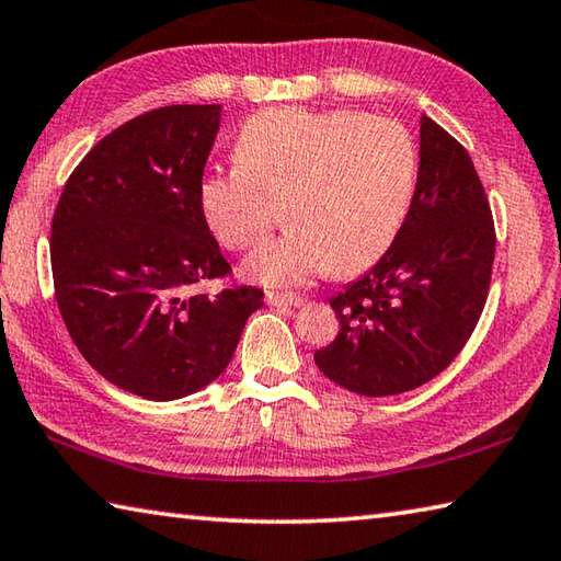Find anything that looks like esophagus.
Segmentation results:
<instances>
[{
    "instance_id": "1",
    "label": "esophagus",
    "mask_w": 561,
    "mask_h": 561,
    "mask_svg": "<svg viewBox=\"0 0 561 561\" xmlns=\"http://www.w3.org/2000/svg\"><path fill=\"white\" fill-rule=\"evenodd\" d=\"M267 301L272 304V307H277V309L301 307V304H304V299L299 297V294H277V291H270L267 294Z\"/></svg>"
}]
</instances>
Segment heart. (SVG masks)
Returning <instances> with one entry per match:
<instances>
[{
    "instance_id": "b5f03b06",
    "label": "heart",
    "mask_w": 561,
    "mask_h": 561,
    "mask_svg": "<svg viewBox=\"0 0 561 561\" xmlns=\"http://www.w3.org/2000/svg\"><path fill=\"white\" fill-rule=\"evenodd\" d=\"M413 138L401 123L358 111L272 108L247 118L234 165L201 183V207L227 250L282 240L254 254L250 274L289 287L331 267L356 274L383 257L411 210Z\"/></svg>"
}]
</instances>
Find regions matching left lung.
<instances>
[{
  "instance_id": "left-lung-1",
  "label": "left lung",
  "mask_w": 561,
  "mask_h": 561,
  "mask_svg": "<svg viewBox=\"0 0 561 561\" xmlns=\"http://www.w3.org/2000/svg\"><path fill=\"white\" fill-rule=\"evenodd\" d=\"M492 262L495 222L478 170L423 116L411 210L371 272L329 301L339 336L314 354L321 374L371 398L428 383L478 327Z\"/></svg>"
}]
</instances>
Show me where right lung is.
I'll list each match as a JSON object with an SVG mask.
<instances>
[{"instance_id":"1","label":"right lung","mask_w":561,"mask_h":561,"mask_svg":"<svg viewBox=\"0 0 561 561\" xmlns=\"http://www.w3.org/2000/svg\"><path fill=\"white\" fill-rule=\"evenodd\" d=\"M220 103L163 106L93 146L51 220V274L81 356L123 391L183 398L220 376L262 289L205 282L232 272L201 207Z\"/></svg>"}]
</instances>
